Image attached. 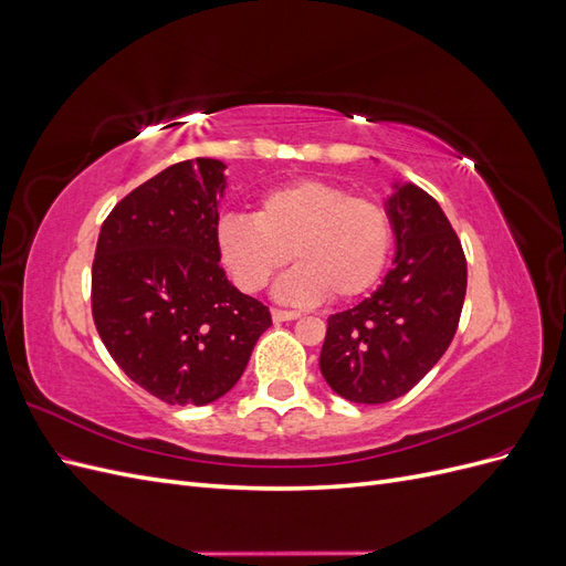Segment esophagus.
Instances as JSON below:
<instances>
[{
    "instance_id": "obj_1",
    "label": "esophagus",
    "mask_w": 566,
    "mask_h": 566,
    "mask_svg": "<svg viewBox=\"0 0 566 566\" xmlns=\"http://www.w3.org/2000/svg\"><path fill=\"white\" fill-rule=\"evenodd\" d=\"M271 316H273V321H276V323H283V321H295V318H300V312H287V310H273V312H271Z\"/></svg>"
}]
</instances>
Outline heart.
I'll return each mask as SVG.
<instances>
[{
	"label": "heart",
	"instance_id": "b5f03b06",
	"mask_svg": "<svg viewBox=\"0 0 566 566\" xmlns=\"http://www.w3.org/2000/svg\"><path fill=\"white\" fill-rule=\"evenodd\" d=\"M214 238L221 262L245 293H260L293 256L297 266L276 285L281 300L312 304L331 295L345 302L380 279L391 219L378 200L333 181L300 179L264 193L254 217H221Z\"/></svg>",
	"mask_w": 566,
	"mask_h": 566
}]
</instances>
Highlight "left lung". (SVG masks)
Listing matches in <instances>:
<instances>
[{"instance_id": "1", "label": "left lung", "mask_w": 566, "mask_h": 566, "mask_svg": "<svg viewBox=\"0 0 566 566\" xmlns=\"http://www.w3.org/2000/svg\"><path fill=\"white\" fill-rule=\"evenodd\" d=\"M397 254L370 297L328 318L318 366L354 403H387L413 389L449 349L465 302L468 262L439 202L416 184L387 198Z\"/></svg>"}]
</instances>
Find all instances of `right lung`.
<instances>
[{
  "label": "right lung",
  "instance_id": "1",
  "mask_svg": "<svg viewBox=\"0 0 566 566\" xmlns=\"http://www.w3.org/2000/svg\"><path fill=\"white\" fill-rule=\"evenodd\" d=\"M224 169L212 158L163 169L115 205L96 243V331L127 378L172 406L224 397L271 325L219 264Z\"/></svg>",
  "mask_w": 566,
  "mask_h": 566
}]
</instances>
